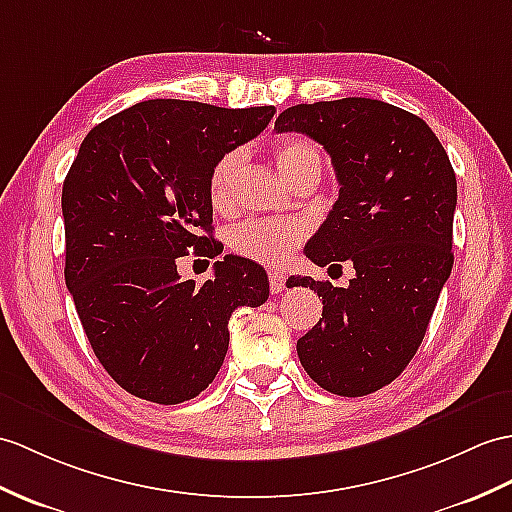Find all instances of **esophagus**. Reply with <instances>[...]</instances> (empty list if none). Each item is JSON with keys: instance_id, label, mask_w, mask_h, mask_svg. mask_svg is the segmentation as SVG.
<instances>
[{"instance_id": "1", "label": "esophagus", "mask_w": 512, "mask_h": 512, "mask_svg": "<svg viewBox=\"0 0 512 512\" xmlns=\"http://www.w3.org/2000/svg\"><path fill=\"white\" fill-rule=\"evenodd\" d=\"M268 279H270V290L275 292V294H277V292H281V290L285 288V275H283V272H279V270H272Z\"/></svg>"}]
</instances>
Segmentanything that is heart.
Listing matches in <instances>:
<instances>
[{
    "label": "heart",
    "instance_id": "obj_1",
    "mask_svg": "<svg viewBox=\"0 0 512 512\" xmlns=\"http://www.w3.org/2000/svg\"><path fill=\"white\" fill-rule=\"evenodd\" d=\"M272 157L279 172L296 185L301 178L320 174V154L307 137L288 135L272 146ZM244 168V152L229 150L213 165L209 174V200L211 205L224 211L233 205V198ZM305 231L294 222L283 220H248L237 224L229 233V246L233 253L257 264L279 266L303 242Z\"/></svg>",
    "mask_w": 512,
    "mask_h": 512
}]
</instances>
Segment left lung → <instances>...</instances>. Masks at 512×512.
I'll return each instance as SVG.
<instances>
[{"label": "left lung", "mask_w": 512, "mask_h": 512, "mask_svg": "<svg viewBox=\"0 0 512 512\" xmlns=\"http://www.w3.org/2000/svg\"><path fill=\"white\" fill-rule=\"evenodd\" d=\"M277 133H303L334 163L340 194L305 246L316 266L349 261L347 288L292 277L323 296V318L296 342L314 382L362 397L401 375L421 347L454 266L456 174L421 117L382 100L296 104Z\"/></svg>", "instance_id": "8db88e82"}]
</instances>
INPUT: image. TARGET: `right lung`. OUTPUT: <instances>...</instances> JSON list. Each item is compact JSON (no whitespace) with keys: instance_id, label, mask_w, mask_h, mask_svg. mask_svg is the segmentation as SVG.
I'll list each match as a JSON object with an SVG mask.
<instances>
[{"instance_id":"right-lung-1","label":"right lung","mask_w":512,"mask_h":512,"mask_svg":"<svg viewBox=\"0 0 512 512\" xmlns=\"http://www.w3.org/2000/svg\"><path fill=\"white\" fill-rule=\"evenodd\" d=\"M275 106L148 100L95 126L63 183L65 283L95 358L130 395L174 406L216 379L229 318L268 299L266 270L224 255L202 285L176 272L209 259V174L257 137Z\"/></svg>"}]
</instances>
